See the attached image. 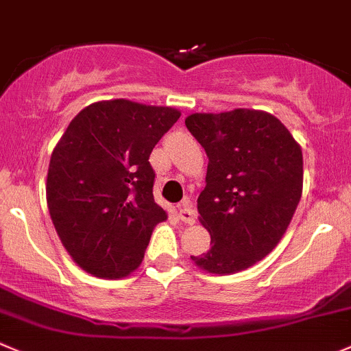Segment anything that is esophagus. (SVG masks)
<instances>
[{
	"label": "esophagus",
	"instance_id": "esophagus-1",
	"mask_svg": "<svg viewBox=\"0 0 351 351\" xmlns=\"http://www.w3.org/2000/svg\"><path fill=\"white\" fill-rule=\"evenodd\" d=\"M178 217L183 221V223H186V224H193V223H195L197 213H195V209H193V206H192V202H190V199H185L178 206Z\"/></svg>",
	"mask_w": 351,
	"mask_h": 351
}]
</instances>
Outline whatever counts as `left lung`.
I'll return each instance as SVG.
<instances>
[{"label":"left lung","instance_id":"1","mask_svg":"<svg viewBox=\"0 0 351 351\" xmlns=\"http://www.w3.org/2000/svg\"><path fill=\"white\" fill-rule=\"evenodd\" d=\"M185 125L209 158L197 209L213 243L190 258L213 274L247 269L280 243L300 202V145L266 111L193 113Z\"/></svg>","mask_w":351,"mask_h":351}]
</instances>
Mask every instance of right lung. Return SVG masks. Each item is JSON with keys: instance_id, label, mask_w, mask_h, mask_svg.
Wrapping results in <instances>:
<instances>
[{"instance_id": "add662e5", "label": "right lung", "mask_w": 351, "mask_h": 351, "mask_svg": "<svg viewBox=\"0 0 351 351\" xmlns=\"http://www.w3.org/2000/svg\"><path fill=\"white\" fill-rule=\"evenodd\" d=\"M180 111L128 99L99 101L68 125L51 154L46 199L61 243L78 266L117 280L141 266L166 210L149 162Z\"/></svg>"}]
</instances>
